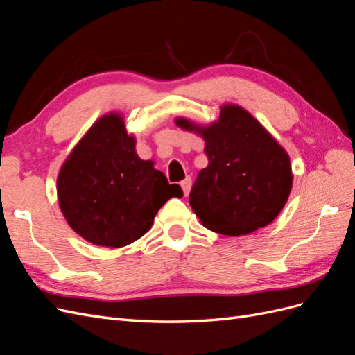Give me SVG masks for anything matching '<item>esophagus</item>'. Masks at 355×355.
I'll return each instance as SVG.
<instances>
[{"mask_svg": "<svg viewBox=\"0 0 355 355\" xmlns=\"http://www.w3.org/2000/svg\"><path fill=\"white\" fill-rule=\"evenodd\" d=\"M180 187H182V189H184V194L188 196L189 191H191V187H192V179H191V176H187L184 180H182V182H180Z\"/></svg>", "mask_w": 355, "mask_h": 355, "instance_id": "1", "label": "esophagus"}]
</instances>
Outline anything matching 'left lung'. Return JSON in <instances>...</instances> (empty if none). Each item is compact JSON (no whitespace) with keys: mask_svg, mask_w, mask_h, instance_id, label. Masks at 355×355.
Wrapping results in <instances>:
<instances>
[{"mask_svg":"<svg viewBox=\"0 0 355 355\" xmlns=\"http://www.w3.org/2000/svg\"><path fill=\"white\" fill-rule=\"evenodd\" d=\"M175 123L204 141L209 166L200 171L189 194L204 227L237 237L278 216L293 185L290 157L249 111L225 103L218 120L207 125L185 116Z\"/></svg>","mask_w":355,"mask_h":355,"instance_id":"obj_1","label":"left lung"}]
</instances>
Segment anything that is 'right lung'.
<instances>
[{
	"mask_svg": "<svg viewBox=\"0 0 355 355\" xmlns=\"http://www.w3.org/2000/svg\"><path fill=\"white\" fill-rule=\"evenodd\" d=\"M154 161L136 153V139L121 114L102 115L73 146L58 175L63 218L94 245L124 247L153 227L171 197L182 198Z\"/></svg>",
	"mask_w": 355,
	"mask_h": 355,
	"instance_id": "right-lung-1",
	"label": "right lung"
}]
</instances>
